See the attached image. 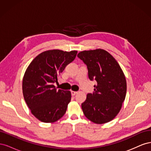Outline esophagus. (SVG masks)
<instances>
[{"label": "esophagus", "mask_w": 151, "mask_h": 151, "mask_svg": "<svg viewBox=\"0 0 151 151\" xmlns=\"http://www.w3.org/2000/svg\"><path fill=\"white\" fill-rule=\"evenodd\" d=\"M77 93V91H71V94L72 95V96H74V95H76V94Z\"/></svg>", "instance_id": "34e87169"}]
</instances>
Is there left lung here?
I'll use <instances>...</instances> for the list:
<instances>
[{"label": "left lung", "mask_w": 151, "mask_h": 151, "mask_svg": "<svg viewBox=\"0 0 151 151\" xmlns=\"http://www.w3.org/2000/svg\"><path fill=\"white\" fill-rule=\"evenodd\" d=\"M87 65L94 91L87 94L81 106L86 117L97 124L110 122L120 111L127 93V82L120 66L106 50L96 49L77 55Z\"/></svg>", "instance_id": "8db88e82"}]
</instances>
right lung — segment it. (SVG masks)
<instances>
[{"instance_id":"add662e5","label":"right lung","mask_w":151,"mask_h":151,"mask_svg":"<svg viewBox=\"0 0 151 151\" xmlns=\"http://www.w3.org/2000/svg\"><path fill=\"white\" fill-rule=\"evenodd\" d=\"M77 53L75 50H47L36 56L27 68L22 80V93L31 113L41 122L53 123L65 113L71 93L57 90L53 84Z\"/></svg>"}]
</instances>
